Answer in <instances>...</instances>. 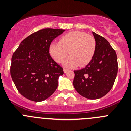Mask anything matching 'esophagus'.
<instances>
[{
  "label": "esophagus",
  "instance_id": "obj_1",
  "mask_svg": "<svg viewBox=\"0 0 131 131\" xmlns=\"http://www.w3.org/2000/svg\"><path fill=\"white\" fill-rule=\"evenodd\" d=\"M63 71H64V73H67V72H68V69H67V68H64V69H63Z\"/></svg>",
  "mask_w": 131,
  "mask_h": 131
}]
</instances>
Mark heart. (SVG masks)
Here are the masks:
<instances>
[{"instance_id": "1", "label": "heart", "mask_w": 131, "mask_h": 131, "mask_svg": "<svg viewBox=\"0 0 131 131\" xmlns=\"http://www.w3.org/2000/svg\"><path fill=\"white\" fill-rule=\"evenodd\" d=\"M96 42L92 35L80 31H73L63 35L59 43L52 42L49 52L57 63H62L70 54L64 64L67 67H85L94 56Z\"/></svg>"}]
</instances>
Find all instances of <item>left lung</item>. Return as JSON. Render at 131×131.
<instances>
[{
  "mask_svg": "<svg viewBox=\"0 0 131 131\" xmlns=\"http://www.w3.org/2000/svg\"><path fill=\"white\" fill-rule=\"evenodd\" d=\"M96 42L94 56L84 68L75 70L73 86L78 93L90 100L105 96L113 87L118 72L115 51L106 39L92 32Z\"/></svg>",
  "mask_w": 131,
  "mask_h": 131,
  "instance_id": "8db88e82",
  "label": "left lung"
}]
</instances>
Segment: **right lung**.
<instances>
[{"instance_id":"add662e5","label":"right lung","mask_w":131,"mask_h":131,"mask_svg":"<svg viewBox=\"0 0 131 131\" xmlns=\"http://www.w3.org/2000/svg\"><path fill=\"white\" fill-rule=\"evenodd\" d=\"M64 30L45 28L21 42L11 58L10 75L19 93L31 101L46 100L55 92L64 73L49 54L52 40Z\"/></svg>"}]
</instances>
